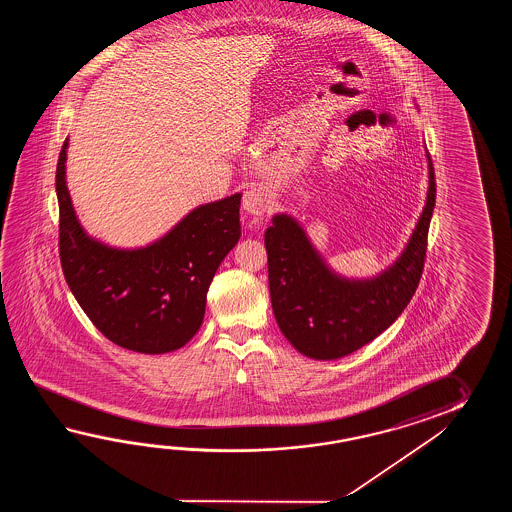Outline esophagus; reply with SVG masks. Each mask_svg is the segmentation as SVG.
<instances>
[{"instance_id":"34e87169","label":"esophagus","mask_w":512,"mask_h":512,"mask_svg":"<svg viewBox=\"0 0 512 512\" xmlns=\"http://www.w3.org/2000/svg\"><path fill=\"white\" fill-rule=\"evenodd\" d=\"M269 208V196L265 190L251 186L243 194V210H247L251 216H263Z\"/></svg>"}]
</instances>
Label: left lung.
I'll use <instances>...</instances> for the list:
<instances>
[{"label": "left lung", "instance_id": "1", "mask_svg": "<svg viewBox=\"0 0 512 512\" xmlns=\"http://www.w3.org/2000/svg\"><path fill=\"white\" fill-rule=\"evenodd\" d=\"M428 157L423 214L404 251L381 274L355 280L329 269L305 230L276 214L265 230L272 311L285 338L309 359L335 360L366 346L410 304L425 269L426 238L435 207L434 166Z\"/></svg>", "mask_w": 512, "mask_h": 512}]
</instances>
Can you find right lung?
Segmentation results:
<instances>
[{"instance_id": "add662e5", "label": "right lung", "mask_w": 512, "mask_h": 512, "mask_svg": "<svg viewBox=\"0 0 512 512\" xmlns=\"http://www.w3.org/2000/svg\"><path fill=\"white\" fill-rule=\"evenodd\" d=\"M66 139L56 166L60 261L71 293L120 348L159 355L183 348L203 324L207 293L241 236V194L199 205L163 238L117 249L87 236L66 185Z\"/></svg>"}]
</instances>
